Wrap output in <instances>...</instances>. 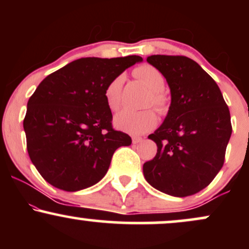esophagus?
Here are the masks:
<instances>
[{"label": "esophagus", "instance_id": "obj_1", "mask_svg": "<svg viewBox=\"0 0 249 249\" xmlns=\"http://www.w3.org/2000/svg\"><path fill=\"white\" fill-rule=\"evenodd\" d=\"M142 141V138H141V137H132V142L133 144H139V142H141Z\"/></svg>", "mask_w": 249, "mask_h": 249}]
</instances>
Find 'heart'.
Instances as JSON below:
<instances>
[{
	"mask_svg": "<svg viewBox=\"0 0 249 249\" xmlns=\"http://www.w3.org/2000/svg\"><path fill=\"white\" fill-rule=\"evenodd\" d=\"M133 75L139 78L152 91V103L157 107H161L164 98L161 91L165 88V78L162 73L152 65L144 64L133 70ZM125 82L124 75H118L107 85L104 91L107 107L116 111L122 104V89ZM117 128L130 134H142L152 130L157 124V115L153 110L134 111L125 108L115 117Z\"/></svg>",
	"mask_w": 249,
	"mask_h": 249,
	"instance_id": "b5f03b06",
	"label": "heart"
}]
</instances>
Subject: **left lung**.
Returning a JSON list of instances; mask_svg holds the SVG:
<instances>
[{
    "instance_id": "obj_1",
    "label": "left lung",
    "mask_w": 249,
    "mask_h": 249,
    "mask_svg": "<svg viewBox=\"0 0 249 249\" xmlns=\"http://www.w3.org/2000/svg\"><path fill=\"white\" fill-rule=\"evenodd\" d=\"M171 91L162 124L148 139L157 154L142 166L151 186L172 196H188L211 184L221 170L232 134L231 115L214 79L185 56H148Z\"/></svg>"
}]
</instances>
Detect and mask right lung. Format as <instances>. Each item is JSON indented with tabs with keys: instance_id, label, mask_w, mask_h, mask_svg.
Returning a JSON list of instances; mask_svg holds the SVG:
<instances>
[{
	"instance_id": "obj_1",
	"label": "right lung",
	"mask_w": 249,
	"mask_h": 249,
	"mask_svg": "<svg viewBox=\"0 0 249 249\" xmlns=\"http://www.w3.org/2000/svg\"><path fill=\"white\" fill-rule=\"evenodd\" d=\"M139 56L85 57L45 77L27 104L23 121L30 160L50 185L76 192L104 178L113 153L131 145L112 128L107 85L142 62Z\"/></svg>"
}]
</instances>
